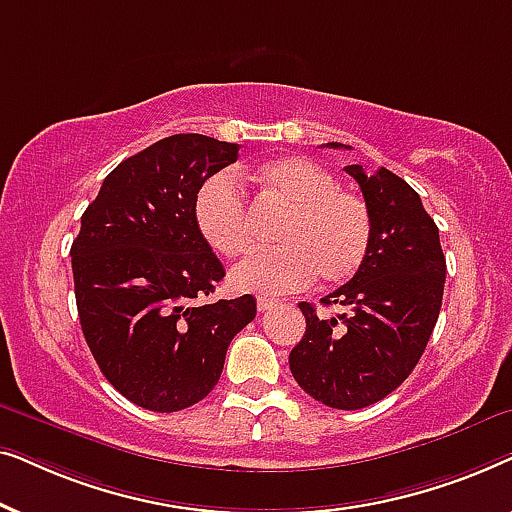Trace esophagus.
Masks as SVG:
<instances>
[{
    "label": "esophagus",
    "mask_w": 512,
    "mask_h": 512,
    "mask_svg": "<svg viewBox=\"0 0 512 512\" xmlns=\"http://www.w3.org/2000/svg\"><path fill=\"white\" fill-rule=\"evenodd\" d=\"M277 303H275V300H272V298H258L256 300V310L258 312H268V310H272V307H275Z\"/></svg>",
    "instance_id": "1"
}]
</instances>
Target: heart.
Returning a JSON list of instances; mask_svg holds the SVG:
<instances>
[{
	"label": "heart",
	"mask_w": 512,
	"mask_h": 512,
	"mask_svg": "<svg viewBox=\"0 0 512 512\" xmlns=\"http://www.w3.org/2000/svg\"><path fill=\"white\" fill-rule=\"evenodd\" d=\"M254 177L263 191L291 209L277 233L279 249L256 251L233 268V291L282 296L312 284H342L368 254L373 219L361 195L338 188V179L310 158L284 156L261 163ZM193 221L202 240L221 256L249 249V205L235 174L216 172L193 198Z\"/></svg>",
	"instance_id": "1"
}]
</instances>
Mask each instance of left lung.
<instances>
[{"instance_id":"left-lung-1","label":"left lung","mask_w":512,"mask_h":512,"mask_svg":"<svg viewBox=\"0 0 512 512\" xmlns=\"http://www.w3.org/2000/svg\"><path fill=\"white\" fill-rule=\"evenodd\" d=\"M345 172L373 219L368 254L347 284L321 298L340 314L326 319L314 305H298L307 328L289 366L314 401L359 410L401 387L417 366L443 305L447 268L438 226L408 181L387 167L366 174L363 165H347Z\"/></svg>"}]
</instances>
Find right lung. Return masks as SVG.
I'll return each mask as SVG.
<instances>
[{"label": "right lung", "instance_id": "obj_1", "mask_svg": "<svg viewBox=\"0 0 512 512\" xmlns=\"http://www.w3.org/2000/svg\"><path fill=\"white\" fill-rule=\"evenodd\" d=\"M240 144L172 135L123 160L81 216L72 272L81 331L102 375L139 408L177 412L219 382L254 296L200 305L226 277L193 221L207 177Z\"/></svg>", "mask_w": 512, "mask_h": 512}]
</instances>
